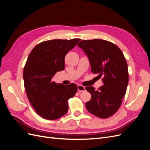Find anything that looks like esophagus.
Here are the masks:
<instances>
[{"instance_id":"34e87169","label":"esophagus","mask_w":150,"mask_h":150,"mask_svg":"<svg viewBox=\"0 0 150 150\" xmlns=\"http://www.w3.org/2000/svg\"><path fill=\"white\" fill-rule=\"evenodd\" d=\"M78 90L79 92H83L85 91V87L82 85H80V84H78Z\"/></svg>"}]
</instances>
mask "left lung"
Masks as SVG:
<instances>
[{"mask_svg": "<svg viewBox=\"0 0 150 150\" xmlns=\"http://www.w3.org/2000/svg\"><path fill=\"white\" fill-rule=\"evenodd\" d=\"M78 46L88 56L93 73L103 78V85L97 91L93 86L86 88L91 94L86 107L91 114L107 118L119 110L126 92L129 77L125 57L116 45L105 40H83Z\"/></svg>", "mask_w": 150, "mask_h": 150, "instance_id": "8db88e82", "label": "left lung"}]
</instances>
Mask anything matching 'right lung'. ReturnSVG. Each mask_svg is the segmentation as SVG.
<instances>
[{"label": "right lung", "mask_w": 150, "mask_h": 150, "mask_svg": "<svg viewBox=\"0 0 150 150\" xmlns=\"http://www.w3.org/2000/svg\"><path fill=\"white\" fill-rule=\"evenodd\" d=\"M80 39H54L38 44L30 52L23 72L27 96L35 112L43 118L54 120L66 115L68 100L78 91L74 83L68 86L52 80L64 69V58Z\"/></svg>", "instance_id": "1"}]
</instances>
